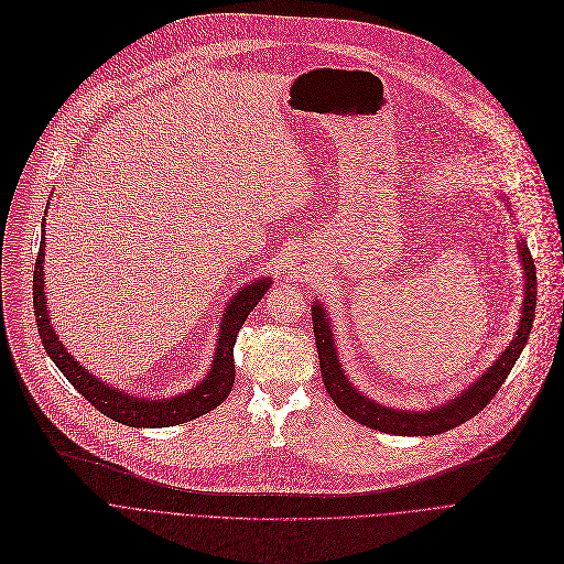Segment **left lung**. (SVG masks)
Masks as SVG:
<instances>
[{"label":"left lung","instance_id":"1","mask_svg":"<svg viewBox=\"0 0 564 564\" xmlns=\"http://www.w3.org/2000/svg\"><path fill=\"white\" fill-rule=\"evenodd\" d=\"M507 206H509V202H507ZM518 249H520V260H522V269H524V300H522V317H520L516 337L505 349V354L494 362V367L487 369L469 389H465L458 398H452L435 409L400 411V409L382 406V404L369 400L367 395H362L345 376L343 362H340V358H337V347H335V337L330 330V322H328L322 304L315 302L311 308L315 347H317V358H319L322 382H324L330 400L340 406V411L347 413L351 420H356L369 429H378L382 433H393V435H435V433L452 431L458 424L478 415L494 400V395L498 393V389L511 373L516 360L520 358V354L527 345L531 326H533L535 295H538L535 264H533V258L524 242H520Z\"/></svg>","mask_w":564,"mask_h":564}]
</instances>
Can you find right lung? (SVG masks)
<instances>
[{
	"label": "right lung",
	"instance_id": "1",
	"mask_svg": "<svg viewBox=\"0 0 564 564\" xmlns=\"http://www.w3.org/2000/svg\"><path fill=\"white\" fill-rule=\"evenodd\" d=\"M44 242L40 245L35 273H33V306L37 317V330L42 337V345L48 354V358L55 362V367L64 373V378L106 417L122 422L127 426H175L188 420H195L215 406H219L229 398L234 382H236V365H234V347L236 337L247 322L249 313L258 306L267 289L271 286L269 278L256 280L247 284L242 291L236 293L231 304L227 306L219 322V335H217V349L215 360L206 373V378L188 389L182 395L166 398V400H149L140 398L120 389H112L90 376L62 345L59 335L55 333L48 308H46V295H44Z\"/></svg>",
	"mask_w": 564,
	"mask_h": 564
}]
</instances>
